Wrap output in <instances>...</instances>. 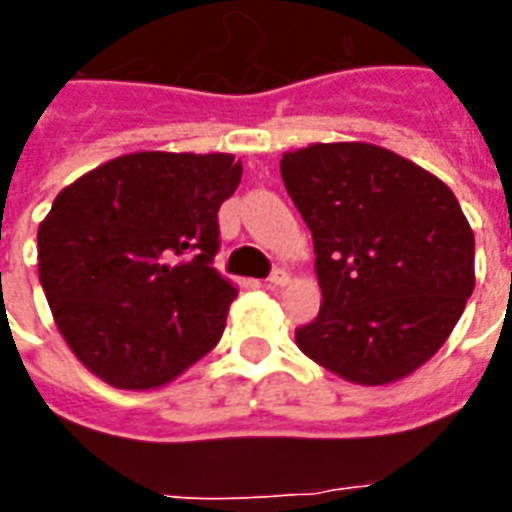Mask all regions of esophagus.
Returning <instances> with one entry per match:
<instances>
[{
    "instance_id": "1",
    "label": "esophagus",
    "mask_w": 512,
    "mask_h": 512,
    "mask_svg": "<svg viewBox=\"0 0 512 512\" xmlns=\"http://www.w3.org/2000/svg\"><path fill=\"white\" fill-rule=\"evenodd\" d=\"M289 284V273L284 268H276V271L268 276V287H287Z\"/></svg>"
}]
</instances>
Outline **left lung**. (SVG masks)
Masks as SVG:
<instances>
[{
    "label": "left lung",
    "instance_id": "1",
    "mask_svg": "<svg viewBox=\"0 0 512 512\" xmlns=\"http://www.w3.org/2000/svg\"><path fill=\"white\" fill-rule=\"evenodd\" d=\"M281 180L313 233L324 297L297 348L358 385L420 369L476 287V236L449 185L372 143L284 154Z\"/></svg>",
    "mask_w": 512,
    "mask_h": 512
}]
</instances>
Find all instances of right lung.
<instances>
[{"mask_svg":"<svg viewBox=\"0 0 512 512\" xmlns=\"http://www.w3.org/2000/svg\"><path fill=\"white\" fill-rule=\"evenodd\" d=\"M231 154L140 151L58 193L36 233L39 281L74 356L108 385H167L223 337L239 289L212 268Z\"/></svg>","mask_w":512,"mask_h":512,"instance_id":"add662e5","label":"right lung"}]
</instances>
